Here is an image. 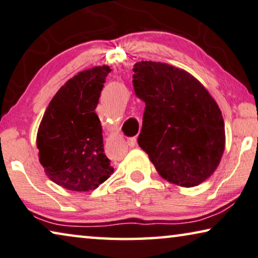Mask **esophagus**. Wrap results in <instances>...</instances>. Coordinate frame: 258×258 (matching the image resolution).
Segmentation results:
<instances>
[{"mask_svg":"<svg viewBox=\"0 0 258 258\" xmlns=\"http://www.w3.org/2000/svg\"><path fill=\"white\" fill-rule=\"evenodd\" d=\"M136 143H137L136 137H132L128 140V145L130 146V148H134V146L136 145Z\"/></svg>","mask_w":258,"mask_h":258,"instance_id":"1","label":"esophagus"}]
</instances>
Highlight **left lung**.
<instances>
[{"instance_id":"obj_1","label":"left lung","mask_w":258,"mask_h":258,"mask_svg":"<svg viewBox=\"0 0 258 258\" xmlns=\"http://www.w3.org/2000/svg\"><path fill=\"white\" fill-rule=\"evenodd\" d=\"M133 70L135 93L145 102L138 145L165 180L185 188L204 182L225 150L215 99L195 77L167 63L142 61Z\"/></svg>"}]
</instances>
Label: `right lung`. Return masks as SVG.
Masks as SVG:
<instances>
[{
	"label": "right lung",
	"instance_id": "right-lung-1",
	"mask_svg": "<svg viewBox=\"0 0 258 258\" xmlns=\"http://www.w3.org/2000/svg\"><path fill=\"white\" fill-rule=\"evenodd\" d=\"M108 66L78 73L51 99L39 125V160L49 179L74 191H89L105 182L113 167L106 157L96 108Z\"/></svg>",
	"mask_w": 258,
	"mask_h": 258
}]
</instances>
